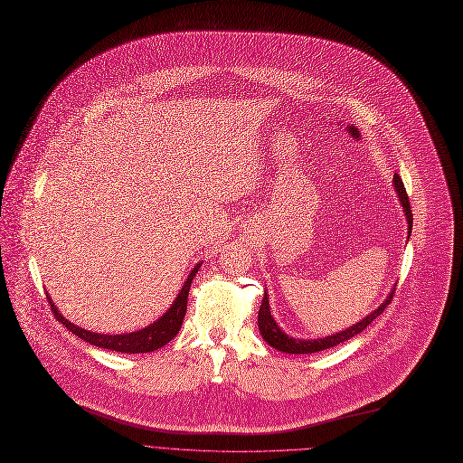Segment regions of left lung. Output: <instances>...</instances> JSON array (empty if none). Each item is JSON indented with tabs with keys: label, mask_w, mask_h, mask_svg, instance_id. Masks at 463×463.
I'll return each mask as SVG.
<instances>
[{
	"label": "left lung",
	"mask_w": 463,
	"mask_h": 463,
	"mask_svg": "<svg viewBox=\"0 0 463 463\" xmlns=\"http://www.w3.org/2000/svg\"><path fill=\"white\" fill-rule=\"evenodd\" d=\"M392 182H394V191H396V194H398L400 205L403 207V214H405V220H407V234L411 236V232H412V213H411L409 196H407L405 187H403V182H402V178H400L398 175H394ZM409 236H407V240H409ZM392 294H394V288L389 292V296L383 299V303L378 307L376 311H373L371 315H367L364 320H360L358 324L351 326L349 329L340 331V333H335V335H329V336H324V338H317V340H303V338H292V336L285 335L283 329L276 324L274 317L270 315L269 296H267V292H265V294H263V299H261V305H260V311H258V329H260L261 338H263L270 347H274V349L279 351V353H288V354H313V353H320V351L336 347L338 344L347 342V340H351L353 336L360 335L364 329H367V327L385 311V307H387V305L391 303V299H392Z\"/></svg>",
	"instance_id": "left-lung-1"
}]
</instances>
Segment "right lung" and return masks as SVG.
<instances>
[{
  "mask_svg": "<svg viewBox=\"0 0 463 463\" xmlns=\"http://www.w3.org/2000/svg\"><path fill=\"white\" fill-rule=\"evenodd\" d=\"M202 267V261L196 263L193 267V270L189 272L184 287L180 288V292L176 294V299L173 301V305L169 309L156 320L152 322L150 326L134 331V333H123V335H101V333H92L87 329H81L74 324H71L60 311L58 307L54 305V301L51 299V296L47 298L51 303V309L56 317V320H60L72 335H76L78 338L85 340L90 345L101 347V349H109V351H116V353H125V354H139V353H154L162 349L164 345H167L182 329L184 324V317L187 311V298H189V290H191V283L198 272V269Z\"/></svg>",
  "mask_w": 463,
  "mask_h": 463,
  "instance_id": "1",
  "label": "right lung"
}]
</instances>
